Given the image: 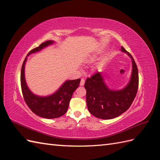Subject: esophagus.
Here are the masks:
<instances>
[{"instance_id": "1", "label": "esophagus", "mask_w": 160, "mask_h": 160, "mask_svg": "<svg viewBox=\"0 0 160 160\" xmlns=\"http://www.w3.org/2000/svg\"><path fill=\"white\" fill-rule=\"evenodd\" d=\"M85 84V79H81V82H80V85L81 86H83Z\"/></svg>"}]
</instances>
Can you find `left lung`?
I'll return each mask as SVG.
<instances>
[{
    "label": "left lung",
    "mask_w": 160,
    "mask_h": 160,
    "mask_svg": "<svg viewBox=\"0 0 160 160\" xmlns=\"http://www.w3.org/2000/svg\"><path fill=\"white\" fill-rule=\"evenodd\" d=\"M121 50L127 53L132 61V76L129 83L123 89H109L100 72H97L87 79L85 83L88 110L99 119H113L122 115L129 108L137 94L139 75L136 63L133 57L123 47Z\"/></svg>",
    "instance_id": "left-lung-1"
}]
</instances>
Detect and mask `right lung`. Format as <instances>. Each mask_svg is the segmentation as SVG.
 Masks as SVG:
<instances>
[{"instance_id": "1", "label": "right lung", "mask_w": 160, "mask_h": 160, "mask_svg": "<svg viewBox=\"0 0 160 160\" xmlns=\"http://www.w3.org/2000/svg\"><path fill=\"white\" fill-rule=\"evenodd\" d=\"M52 43V41H47L41 43L38 47L32 49L28 52L27 56L39 51ZM27 59V58L26 57L22 65L21 85L23 98L28 107L34 113L43 118L54 119L63 115L68 109L72 93L79 87L81 79L66 81L55 93L49 96L41 97L36 95L28 89L25 81V66Z\"/></svg>"}]
</instances>
